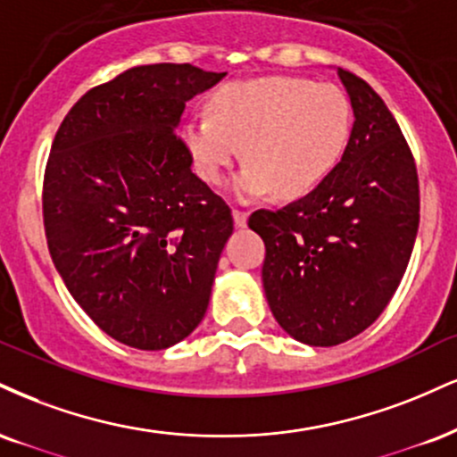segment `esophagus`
I'll list each match as a JSON object with an SVG mask.
<instances>
[{
  "label": "esophagus",
  "mask_w": 457,
  "mask_h": 457,
  "mask_svg": "<svg viewBox=\"0 0 457 457\" xmlns=\"http://www.w3.org/2000/svg\"><path fill=\"white\" fill-rule=\"evenodd\" d=\"M232 214H234V223H236V228H245V225H246V219H249V212H246V211H240V208H234Z\"/></svg>",
  "instance_id": "esophagus-1"
}]
</instances>
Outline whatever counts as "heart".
Masks as SVG:
<instances>
[{
	"instance_id": "1",
	"label": "heart",
	"mask_w": 457,
	"mask_h": 457,
	"mask_svg": "<svg viewBox=\"0 0 457 457\" xmlns=\"http://www.w3.org/2000/svg\"><path fill=\"white\" fill-rule=\"evenodd\" d=\"M351 128L349 97L337 85L266 76L214 91L208 117L185 123L183 142L208 185H221L245 151L249 166L236 176V195L246 200L274 191L281 200H298L337 168Z\"/></svg>"
}]
</instances>
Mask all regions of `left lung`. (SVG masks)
Here are the masks:
<instances>
[{
	"label": "left lung",
	"mask_w": 457,
	"mask_h": 457,
	"mask_svg": "<svg viewBox=\"0 0 457 457\" xmlns=\"http://www.w3.org/2000/svg\"><path fill=\"white\" fill-rule=\"evenodd\" d=\"M353 108L343 159L317 189L281 211H255L263 291L289 337L334 347L377 321L403 281L417 228L413 153L386 102L338 68Z\"/></svg>",
	"instance_id": "obj_1"
}]
</instances>
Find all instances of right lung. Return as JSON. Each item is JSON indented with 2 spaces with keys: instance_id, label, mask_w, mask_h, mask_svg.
<instances>
[{
  "instance_id": "add662e5",
  "label": "right lung",
  "mask_w": 457,
  "mask_h": 457,
  "mask_svg": "<svg viewBox=\"0 0 457 457\" xmlns=\"http://www.w3.org/2000/svg\"><path fill=\"white\" fill-rule=\"evenodd\" d=\"M223 76L131 68L87 91L53 140L42 191L53 263L93 323L128 347H172L208 309L234 219L174 129Z\"/></svg>"
}]
</instances>
